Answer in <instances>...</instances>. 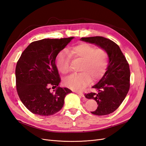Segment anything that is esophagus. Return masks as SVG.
Returning a JSON list of instances; mask_svg holds the SVG:
<instances>
[{
  "instance_id": "esophagus-1",
  "label": "esophagus",
  "mask_w": 146,
  "mask_h": 146,
  "mask_svg": "<svg viewBox=\"0 0 146 146\" xmlns=\"http://www.w3.org/2000/svg\"><path fill=\"white\" fill-rule=\"evenodd\" d=\"M75 92H76V94H78L79 96H80L81 97H82V98H83V97H84V94L83 93H82V92H77V91Z\"/></svg>"
}]
</instances>
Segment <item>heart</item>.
<instances>
[{"instance_id": "1", "label": "heart", "mask_w": 146, "mask_h": 146, "mask_svg": "<svg viewBox=\"0 0 146 146\" xmlns=\"http://www.w3.org/2000/svg\"><path fill=\"white\" fill-rule=\"evenodd\" d=\"M61 51L56 57V64L60 71L67 74L70 71V58L82 61L79 71L66 78L64 85L73 90H80L91 81L98 80L104 74L108 64V54L102 48L96 49L89 44L82 43L68 50Z\"/></svg>"}]
</instances>
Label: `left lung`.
Wrapping results in <instances>:
<instances>
[{"label":"left lung","instance_id":"left-lung-1","mask_svg":"<svg viewBox=\"0 0 146 146\" xmlns=\"http://www.w3.org/2000/svg\"><path fill=\"white\" fill-rule=\"evenodd\" d=\"M80 40L94 44L107 52L108 64L106 71L98 83L92 88L96 92L85 94V98L93 99L98 108L91 113L98 116L107 115L120 106L130 88L129 64L120 47L113 41L102 36L82 38Z\"/></svg>","mask_w":146,"mask_h":146}]
</instances>
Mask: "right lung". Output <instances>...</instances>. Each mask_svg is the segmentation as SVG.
<instances>
[{"label":"right lung","instance_id":"1","mask_svg":"<svg viewBox=\"0 0 146 146\" xmlns=\"http://www.w3.org/2000/svg\"><path fill=\"white\" fill-rule=\"evenodd\" d=\"M74 37L43 39L32 42L22 53L16 67L17 94L30 111L47 116L63 108L66 96L72 92L61 88L56 58ZM57 87L54 92L49 86Z\"/></svg>","mask_w":146,"mask_h":146}]
</instances>
